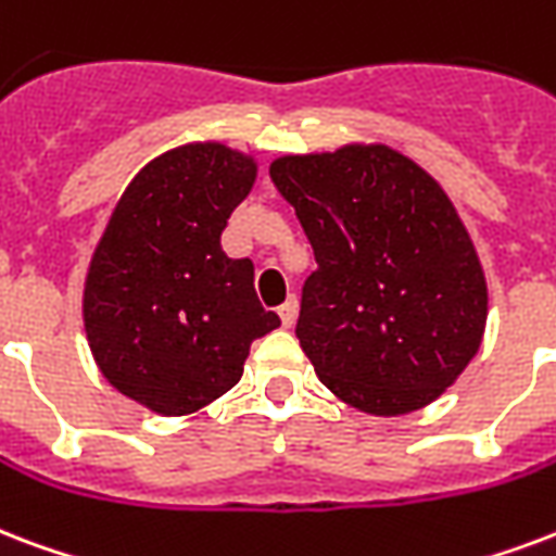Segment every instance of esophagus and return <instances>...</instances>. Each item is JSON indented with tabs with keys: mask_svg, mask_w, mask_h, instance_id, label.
Returning a JSON list of instances; mask_svg holds the SVG:
<instances>
[{
	"mask_svg": "<svg viewBox=\"0 0 556 556\" xmlns=\"http://www.w3.org/2000/svg\"><path fill=\"white\" fill-rule=\"evenodd\" d=\"M279 317H282V326H294V320H296V300H294V296H288L286 303L279 306Z\"/></svg>",
	"mask_w": 556,
	"mask_h": 556,
	"instance_id": "34e87169",
	"label": "esophagus"
}]
</instances>
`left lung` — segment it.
I'll list each match as a JSON object with an SVG mask.
<instances>
[{
  "instance_id": "1",
  "label": "left lung",
  "mask_w": 556,
  "mask_h": 556,
  "mask_svg": "<svg viewBox=\"0 0 556 556\" xmlns=\"http://www.w3.org/2000/svg\"><path fill=\"white\" fill-rule=\"evenodd\" d=\"M270 180L315 250L294 332L320 381L379 417L438 400L486 324L484 270L438 180L388 146L282 156Z\"/></svg>"
}]
</instances>
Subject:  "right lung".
<instances>
[{
	"label": "right lung",
	"instance_id": "obj_1",
	"mask_svg": "<svg viewBox=\"0 0 556 556\" xmlns=\"http://www.w3.org/2000/svg\"><path fill=\"white\" fill-rule=\"evenodd\" d=\"M256 177L218 142L148 163L118 201L92 256L84 326L108 381L139 405L184 417L241 379L250 344L274 332L253 262L230 260L222 232Z\"/></svg>",
	"mask_w": 556,
	"mask_h": 556
}]
</instances>
